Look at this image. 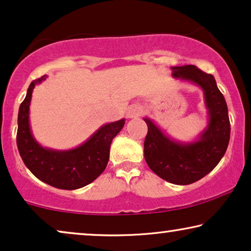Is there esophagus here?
I'll use <instances>...</instances> for the list:
<instances>
[{"label": "esophagus", "mask_w": 251, "mask_h": 251, "mask_svg": "<svg viewBox=\"0 0 251 251\" xmlns=\"http://www.w3.org/2000/svg\"><path fill=\"white\" fill-rule=\"evenodd\" d=\"M142 113V107L138 105H133L128 109V116L129 118H136Z\"/></svg>", "instance_id": "34e87169"}]
</instances>
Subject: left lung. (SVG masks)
<instances>
[{
  "label": "left lung",
  "mask_w": 251,
  "mask_h": 251,
  "mask_svg": "<svg viewBox=\"0 0 251 251\" xmlns=\"http://www.w3.org/2000/svg\"><path fill=\"white\" fill-rule=\"evenodd\" d=\"M173 76L197 84L203 91L208 125L193 142H177L167 136L152 120L144 118L147 131L144 156L151 170L176 185L195 183L219 163L229 142L228 109L215 77L194 65L175 66Z\"/></svg>",
  "instance_id": "obj_1"
}]
</instances>
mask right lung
<instances>
[{
  "instance_id": "1",
  "label": "right lung",
  "mask_w": 251,
  "mask_h": 251,
  "mask_svg": "<svg viewBox=\"0 0 251 251\" xmlns=\"http://www.w3.org/2000/svg\"><path fill=\"white\" fill-rule=\"evenodd\" d=\"M46 75L29 84L18 112L17 146L20 156L34 176L60 190H77L90 184L105 170L112 140L125 126L126 120L106 123L80 146L58 151L41 146L34 138L29 125V105L36 84Z\"/></svg>"
}]
</instances>
